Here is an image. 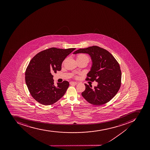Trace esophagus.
I'll list each match as a JSON object with an SVG mask.
<instances>
[{
    "instance_id": "1",
    "label": "esophagus",
    "mask_w": 150,
    "mask_h": 150,
    "mask_svg": "<svg viewBox=\"0 0 150 150\" xmlns=\"http://www.w3.org/2000/svg\"><path fill=\"white\" fill-rule=\"evenodd\" d=\"M70 84H71V85H76V84H77V82H74V81H71V82H70Z\"/></svg>"
}]
</instances>
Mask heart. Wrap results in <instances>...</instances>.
Wrapping results in <instances>:
<instances>
[{"label":"heart","mask_w":150,"mask_h":150,"mask_svg":"<svg viewBox=\"0 0 150 150\" xmlns=\"http://www.w3.org/2000/svg\"><path fill=\"white\" fill-rule=\"evenodd\" d=\"M82 59L85 60L87 62L89 61V57L87 55L83 54H80L77 56V60Z\"/></svg>","instance_id":"1"}]
</instances>
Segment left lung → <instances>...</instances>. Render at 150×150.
<instances>
[{
    "instance_id": "1",
    "label": "left lung",
    "mask_w": 150,
    "mask_h": 150,
    "mask_svg": "<svg viewBox=\"0 0 150 150\" xmlns=\"http://www.w3.org/2000/svg\"><path fill=\"white\" fill-rule=\"evenodd\" d=\"M79 53L88 54L92 59V67L86 80L98 82L93 89L85 84L86 88L81 93L82 96L96 105L108 102L120 87L121 71L117 61L110 52L97 46L78 49L73 54Z\"/></svg>"
}]
</instances>
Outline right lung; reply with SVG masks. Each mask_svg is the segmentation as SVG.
<instances>
[{
    "instance_id": "right-lung-1",
    "label": "right lung",
    "mask_w": 150,
    "mask_h": 150,
    "mask_svg": "<svg viewBox=\"0 0 150 150\" xmlns=\"http://www.w3.org/2000/svg\"><path fill=\"white\" fill-rule=\"evenodd\" d=\"M75 49L50 48L38 53L31 59L25 71V82L32 97L38 102L52 105L65 94L69 82L64 81L54 86L51 73L61 70L63 61Z\"/></svg>"
}]
</instances>
